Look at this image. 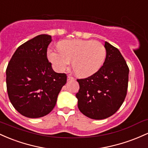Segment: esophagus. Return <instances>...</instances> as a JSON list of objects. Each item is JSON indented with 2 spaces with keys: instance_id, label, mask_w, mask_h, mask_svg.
Instances as JSON below:
<instances>
[{
  "instance_id": "obj_1",
  "label": "esophagus",
  "mask_w": 148,
  "mask_h": 148,
  "mask_svg": "<svg viewBox=\"0 0 148 148\" xmlns=\"http://www.w3.org/2000/svg\"><path fill=\"white\" fill-rule=\"evenodd\" d=\"M68 80H75V78L73 77H72V76L71 75H68Z\"/></svg>"
}]
</instances>
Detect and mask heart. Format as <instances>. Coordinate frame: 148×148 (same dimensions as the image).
Listing matches in <instances>:
<instances>
[{
    "mask_svg": "<svg viewBox=\"0 0 148 148\" xmlns=\"http://www.w3.org/2000/svg\"><path fill=\"white\" fill-rule=\"evenodd\" d=\"M106 49L97 40H64L59 42V49L49 48L47 57L56 71L62 72L71 61L75 73L86 77L96 73L103 64Z\"/></svg>",
    "mask_w": 148,
    "mask_h": 148,
    "instance_id": "obj_1",
    "label": "heart"
}]
</instances>
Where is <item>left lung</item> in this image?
<instances>
[{
    "instance_id": "8db88e82",
    "label": "left lung",
    "mask_w": 148,
    "mask_h": 148,
    "mask_svg": "<svg viewBox=\"0 0 148 148\" xmlns=\"http://www.w3.org/2000/svg\"><path fill=\"white\" fill-rule=\"evenodd\" d=\"M106 57L96 73L77 79L78 108L91 119H103L115 113L123 103L128 89L129 69L117 48L105 42Z\"/></svg>"
}]
</instances>
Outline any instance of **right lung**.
I'll list each match as a JSON object with an SVG mask.
<instances>
[{"label":"right lung","instance_id":"right-lung-1","mask_svg":"<svg viewBox=\"0 0 148 148\" xmlns=\"http://www.w3.org/2000/svg\"><path fill=\"white\" fill-rule=\"evenodd\" d=\"M52 41L49 35H39L16 49L6 69L8 97L13 107L29 118L47 115L56 105L66 83L65 73L53 71L47 56Z\"/></svg>","mask_w":148,"mask_h":148}]
</instances>
